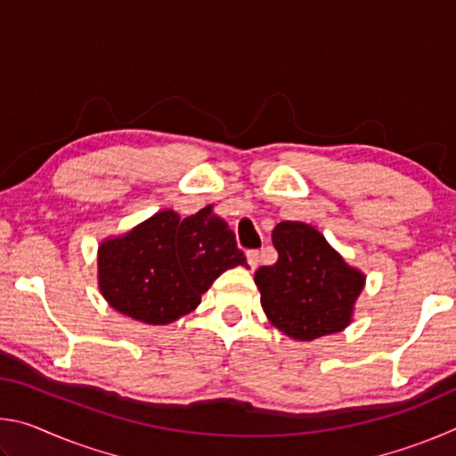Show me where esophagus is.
<instances>
[{"label": "esophagus", "mask_w": 456, "mask_h": 456, "mask_svg": "<svg viewBox=\"0 0 456 456\" xmlns=\"http://www.w3.org/2000/svg\"><path fill=\"white\" fill-rule=\"evenodd\" d=\"M259 259H261V253L257 249H251L247 251V261H249V265L256 269L259 265Z\"/></svg>", "instance_id": "esophagus-1"}]
</instances>
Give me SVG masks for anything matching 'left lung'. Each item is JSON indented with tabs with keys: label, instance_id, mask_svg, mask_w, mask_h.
Returning a JSON list of instances; mask_svg holds the SVG:
<instances>
[{
	"label": "left lung",
	"instance_id": "8db88e82",
	"mask_svg": "<svg viewBox=\"0 0 456 456\" xmlns=\"http://www.w3.org/2000/svg\"><path fill=\"white\" fill-rule=\"evenodd\" d=\"M272 241L280 257L256 272L269 322L299 342L342 331L352 322L366 275L346 264L326 237L305 223L281 221Z\"/></svg>",
	"mask_w": 456,
	"mask_h": 456
}]
</instances>
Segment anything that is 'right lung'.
<instances>
[{
  "label": "right lung",
  "instance_id": "obj_1",
  "mask_svg": "<svg viewBox=\"0 0 456 456\" xmlns=\"http://www.w3.org/2000/svg\"><path fill=\"white\" fill-rule=\"evenodd\" d=\"M245 265L235 233L213 207L181 219L167 209L98 247V285L114 310L149 326L191 314L231 267Z\"/></svg>",
  "mask_w": 456,
  "mask_h": 456
}]
</instances>
